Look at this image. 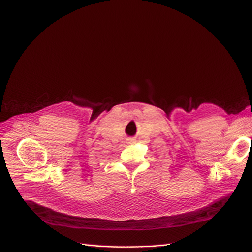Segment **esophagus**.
I'll use <instances>...</instances> for the list:
<instances>
[{
	"instance_id": "34e87169",
	"label": "esophagus",
	"mask_w": 252,
	"mask_h": 252,
	"mask_svg": "<svg viewBox=\"0 0 252 252\" xmlns=\"http://www.w3.org/2000/svg\"><path fill=\"white\" fill-rule=\"evenodd\" d=\"M135 142V139L134 138H127L126 139V143H128V145H132V143Z\"/></svg>"
}]
</instances>
